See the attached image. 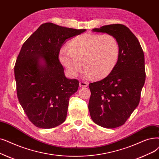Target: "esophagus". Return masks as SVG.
<instances>
[{
	"label": "esophagus",
	"instance_id": "esophagus-1",
	"mask_svg": "<svg viewBox=\"0 0 159 159\" xmlns=\"http://www.w3.org/2000/svg\"><path fill=\"white\" fill-rule=\"evenodd\" d=\"M88 83L86 82H84V81H81V82H80V83H79V86H80V87H82V88H86V87H87L88 86Z\"/></svg>",
	"mask_w": 159,
	"mask_h": 159
}]
</instances>
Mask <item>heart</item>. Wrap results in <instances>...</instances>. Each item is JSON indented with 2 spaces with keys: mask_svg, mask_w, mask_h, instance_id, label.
Here are the masks:
<instances>
[{
  "mask_svg": "<svg viewBox=\"0 0 159 159\" xmlns=\"http://www.w3.org/2000/svg\"><path fill=\"white\" fill-rule=\"evenodd\" d=\"M118 41L110 34H81L61 48L59 59L72 77H77L82 63L84 77L101 79L111 73L120 57Z\"/></svg>",
  "mask_w": 159,
  "mask_h": 159,
  "instance_id": "obj_1",
  "label": "heart"
}]
</instances>
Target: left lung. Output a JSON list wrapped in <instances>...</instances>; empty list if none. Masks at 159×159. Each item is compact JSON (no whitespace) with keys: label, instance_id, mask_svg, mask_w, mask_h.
<instances>
[{"label":"left lung","instance_id":"1","mask_svg":"<svg viewBox=\"0 0 159 159\" xmlns=\"http://www.w3.org/2000/svg\"><path fill=\"white\" fill-rule=\"evenodd\" d=\"M92 32L112 35L120 45L119 60L112 71L89 84L92 120L101 127L114 129L123 125L139 104L146 80L143 51L134 34L123 25L102 26Z\"/></svg>","mask_w":159,"mask_h":159}]
</instances>
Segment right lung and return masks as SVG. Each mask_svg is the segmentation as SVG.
<instances>
[{
    "label": "right lung",
    "mask_w": 159,
    "mask_h": 159,
    "mask_svg": "<svg viewBox=\"0 0 159 159\" xmlns=\"http://www.w3.org/2000/svg\"><path fill=\"white\" fill-rule=\"evenodd\" d=\"M85 31L46 23L23 43L14 67L17 95L36 127L51 129L65 121L79 82L66 77L59 52L67 39Z\"/></svg>",
    "instance_id": "right-lung-1"
}]
</instances>
